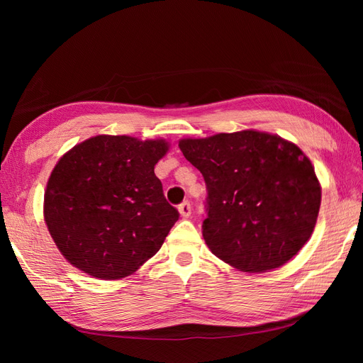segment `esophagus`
Listing matches in <instances>:
<instances>
[{
  "mask_svg": "<svg viewBox=\"0 0 363 363\" xmlns=\"http://www.w3.org/2000/svg\"><path fill=\"white\" fill-rule=\"evenodd\" d=\"M177 209H179L181 217H184V218H189V217H190V213H191V206H190V203H189V201H184V203H181V204H179V207H177Z\"/></svg>",
  "mask_w": 363,
  "mask_h": 363,
  "instance_id": "esophagus-1",
  "label": "esophagus"
}]
</instances>
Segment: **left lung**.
<instances>
[{
	"label": "left lung",
	"mask_w": 363,
	"mask_h": 363,
	"mask_svg": "<svg viewBox=\"0 0 363 363\" xmlns=\"http://www.w3.org/2000/svg\"><path fill=\"white\" fill-rule=\"evenodd\" d=\"M179 148L206 182L203 237L211 251L242 272L284 265L309 240L321 187L309 157L259 130L184 138Z\"/></svg>",
	"instance_id": "obj_1"
}]
</instances>
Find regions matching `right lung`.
I'll use <instances>...</instances> for the list:
<instances>
[{"mask_svg":"<svg viewBox=\"0 0 363 363\" xmlns=\"http://www.w3.org/2000/svg\"><path fill=\"white\" fill-rule=\"evenodd\" d=\"M165 140L96 135L54 167L45 191V221L72 265L98 279H121L156 254L179 212L154 165Z\"/></svg>","mask_w":363,"mask_h":363,"instance_id":"1","label":"right lung"}]
</instances>
